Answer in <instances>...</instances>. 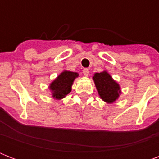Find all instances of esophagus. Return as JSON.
Returning <instances> with one entry per match:
<instances>
[{
    "label": "esophagus",
    "mask_w": 159,
    "mask_h": 159,
    "mask_svg": "<svg viewBox=\"0 0 159 159\" xmlns=\"http://www.w3.org/2000/svg\"><path fill=\"white\" fill-rule=\"evenodd\" d=\"M82 72H83V74H84V76H88V74H89V70L87 69V68H84V69L82 70Z\"/></svg>",
    "instance_id": "esophagus-1"
}]
</instances>
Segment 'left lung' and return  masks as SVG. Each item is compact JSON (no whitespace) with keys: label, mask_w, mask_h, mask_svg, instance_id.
Segmentation results:
<instances>
[{"label":"left lung","mask_w":159,"mask_h":159,"mask_svg":"<svg viewBox=\"0 0 159 159\" xmlns=\"http://www.w3.org/2000/svg\"><path fill=\"white\" fill-rule=\"evenodd\" d=\"M93 80L97 92L104 102L113 103L116 99H118L121 92L120 88L118 83L112 79L108 72L104 71L100 73H95Z\"/></svg>","instance_id":"obj_1"}]
</instances>
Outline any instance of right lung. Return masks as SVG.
Instances as JSON below:
<instances>
[{"label":"right lung","mask_w":159,"mask_h":159,"mask_svg":"<svg viewBox=\"0 0 159 159\" xmlns=\"http://www.w3.org/2000/svg\"><path fill=\"white\" fill-rule=\"evenodd\" d=\"M78 77L77 72L64 71L62 72L49 86L53 92V98L60 100L65 97L72 91V82Z\"/></svg>","instance_id":"obj_1"}]
</instances>
